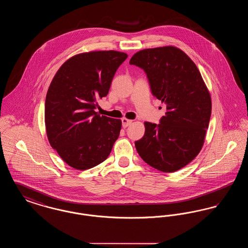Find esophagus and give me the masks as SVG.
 <instances>
[{
	"mask_svg": "<svg viewBox=\"0 0 248 248\" xmlns=\"http://www.w3.org/2000/svg\"><path fill=\"white\" fill-rule=\"evenodd\" d=\"M131 124H132V120H128L126 118L122 119V125L124 128H126Z\"/></svg>",
	"mask_w": 248,
	"mask_h": 248,
	"instance_id": "1",
	"label": "esophagus"
}]
</instances>
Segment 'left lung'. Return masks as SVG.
I'll return each mask as SVG.
<instances>
[{"label": "left lung", "mask_w": 248, "mask_h": 248, "mask_svg": "<svg viewBox=\"0 0 248 248\" xmlns=\"http://www.w3.org/2000/svg\"><path fill=\"white\" fill-rule=\"evenodd\" d=\"M147 74L152 93L166 105L160 124L145 122L135 142L148 165L172 173L200 153L211 116V97L194 62L174 46L144 49L129 61Z\"/></svg>", "instance_id": "1"}]
</instances>
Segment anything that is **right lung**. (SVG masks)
<instances>
[{
  "instance_id": "1",
  "label": "right lung",
  "mask_w": 248,
  "mask_h": 248,
  "mask_svg": "<svg viewBox=\"0 0 248 248\" xmlns=\"http://www.w3.org/2000/svg\"><path fill=\"white\" fill-rule=\"evenodd\" d=\"M127 59L117 51H94L68 59L56 73L46 98L48 140L68 165L85 170L104 162L117 140L122 122L94 111L114 74Z\"/></svg>"
}]
</instances>
